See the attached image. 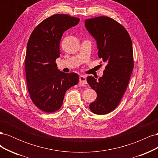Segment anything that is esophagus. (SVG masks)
<instances>
[{"mask_svg":"<svg viewBox=\"0 0 158 158\" xmlns=\"http://www.w3.org/2000/svg\"><path fill=\"white\" fill-rule=\"evenodd\" d=\"M79 82H80V84H86L87 82H86V77L84 75H81L79 77Z\"/></svg>","mask_w":158,"mask_h":158,"instance_id":"esophagus-1","label":"esophagus"}]
</instances>
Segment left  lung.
I'll return each instance as SVG.
<instances>
[{
  "label": "left lung",
  "instance_id": "1",
  "mask_svg": "<svg viewBox=\"0 0 158 158\" xmlns=\"http://www.w3.org/2000/svg\"><path fill=\"white\" fill-rule=\"evenodd\" d=\"M85 27L96 41L98 56L107 64L102 77L87 78L97 93L89 109L105 114L117 107L128 86L134 67L132 41L125 27L107 16L87 19Z\"/></svg>",
  "mask_w": 158,
  "mask_h": 158
}]
</instances>
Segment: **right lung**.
I'll list each match as a JSON object with an SVG mask.
<instances>
[{
	"label": "right lung",
	"mask_w": 158,
	"mask_h": 158,
	"mask_svg": "<svg viewBox=\"0 0 158 158\" xmlns=\"http://www.w3.org/2000/svg\"><path fill=\"white\" fill-rule=\"evenodd\" d=\"M79 21L66 14H55L41 22L28 40L25 59L28 92L33 103L44 112L59 109L66 91L78 83L77 74L60 71L55 61L60 56L64 32Z\"/></svg>",
	"instance_id": "obj_1"
}]
</instances>
